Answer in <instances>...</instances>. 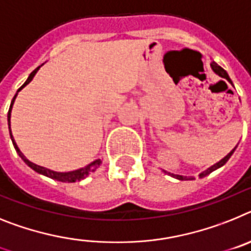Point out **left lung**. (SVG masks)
<instances>
[{"label": "left lung", "mask_w": 251, "mask_h": 251, "mask_svg": "<svg viewBox=\"0 0 251 251\" xmlns=\"http://www.w3.org/2000/svg\"><path fill=\"white\" fill-rule=\"evenodd\" d=\"M211 68H212V71L215 72V73L216 74H219L220 77H222V78H225V79H227L228 82H230L231 84H232V82H231V79H230V77H228V74L226 73V71L224 68H221V67H220L219 64H217V63H215V62H212L211 63ZM235 149H236V147L234 148V149L231 150L230 152H228L227 155L225 156V158L224 159H221V160H220L219 163H216V164H213L212 167H210L208 168V169H207V171H204V172H202L201 174H200V178H203V177H206V176H208V174L210 173H212L213 171H216V169H219L220 167H222V165L225 164L226 162H227L228 159H230V156L232 155V152L235 151ZM165 172V171H164ZM165 173H168V172H165ZM169 174V176H172V177H174V178H177V179H179V180H186V179H192V178H187V177H183V176H179V174H173V173H168Z\"/></svg>", "instance_id": "left-lung-1"}]
</instances>
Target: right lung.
I'll return each mask as SVG.
<instances>
[{"instance_id":"obj_1","label":"right lung","mask_w":251,"mask_h":251,"mask_svg":"<svg viewBox=\"0 0 251 251\" xmlns=\"http://www.w3.org/2000/svg\"><path fill=\"white\" fill-rule=\"evenodd\" d=\"M40 68V67H38V68L35 69L34 72H31V74L29 75V78H27V80H26L25 83L23 84V86L20 87V88L17 89V92L19 91H21V89L24 88V87L26 86L27 83H30L31 82V79L34 78V75L36 74V72H38V69ZM17 93L15 95V97L12 99V101H11V106H10V110H8V113H7V123H8V128H10V136H11V140H12V144H14L15 147V150L17 151V154L20 155V158L23 159L24 162L26 163V164L29 165L31 169H34L35 172H38V173L43 174V176H47V177L51 178V179H55V180H59V182H67V183H73V182H77V180H80L83 179V178H86L87 176H88L89 173H92V172L96 171V168L99 167L100 164H101V159H97V160H95V162H92L91 164H88L87 167L84 168H80V169H77V171H73V172H65V173H59V172H54V171H50V169H47V168L44 167H40V165H36L34 164V163H31L30 160H27V159L24 156L23 152L20 151V149L17 148L16 143H15L14 138H12V134H11V127H10V119H11V108H12V104H14L15 102V99H16Z\"/></svg>"}]
</instances>
